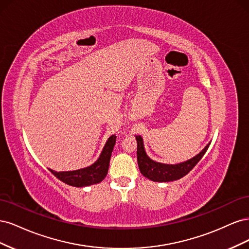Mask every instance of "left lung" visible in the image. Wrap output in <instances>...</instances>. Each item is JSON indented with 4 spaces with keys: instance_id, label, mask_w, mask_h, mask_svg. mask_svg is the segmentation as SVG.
Returning <instances> with one entry per match:
<instances>
[{
    "instance_id": "obj_1",
    "label": "left lung",
    "mask_w": 249,
    "mask_h": 249,
    "mask_svg": "<svg viewBox=\"0 0 249 249\" xmlns=\"http://www.w3.org/2000/svg\"><path fill=\"white\" fill-rule=\"evenodd\" d=\"M137 140V161L140 172L145 178H149L154 182H171V180H177L185 177L188 172L193 169L202 156L206 154L207 149L209 148V144L203 148L201 152L193 157L192 159L188 160L183 163H178L175 165L163 164L153 161L146 155L144 146H143V140L141 136H136Z\"/></svg>"
}]
</instances>
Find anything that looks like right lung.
Segmentation results:
<instances>
[{
  "label": "right lung",
  "mask_w": 249,
  "mask_h": 249,
  "mask_svg": "<svg viewBox=\"0 0 249 249\" xmlns=\"http://www.w3.org/2000/svg\"><path fill=\"white\" fill-rule=\"evenodd\" d=\"M116 136L112 135L109 137L108 141L105 144L102 154L99 159H97L92 165L88 167L73 170V171H55L49 168V170L57 178L62 180L63 183L73 186V187H85L93 184L101 183L102 180L106 178L109 163L113 147L115 145Z\"/></svg>",
  "instance_id": "right-lung-1"
}]
</instances>
